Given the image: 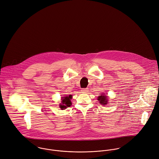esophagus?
<instances>
[{"instance_id": "obj_1", "label": "esophagus", "mask_w": 159, "mask_h": 159, "mask_svg": "<svg viewBox=\"0 0 159 159\" xmlns=\"http://www.w3.org/2000/svg\"><path fill=\"white\" fill-rule=\"evenodd\" d=\"M88 89H82V90H81V91L83 92V93H87V92H88Z\"/></svg>"}]
</instances>
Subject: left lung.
<instances>
[{
    "label": "left lung",
    "mask_w": 159,
    "mask_h": 159,
    "mask_svg": "<svg viewBox=\"0 0 159 159\" xmlns=\"http://www.w3.org/2000/svg\"><path fill=\"white\" fill-rule=\"evenodd\" d=\"M101 95L100 96H98V102H100V103L101 105H106L108 104V97L105 95V94H100Z\"/></svg>",
    "instance_id": "8db88e82"
}]
</instances>
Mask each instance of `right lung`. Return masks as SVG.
<instances>
[{"label":"right lung","instance_id":"right-lung-1","mask_svg":"<svg viewBox=\"0 0 159 159\" xmlns=\"http://www.w3.org/2000/svg\"><path fill=\"white\" fill-rule=\"evenodd\" d=\"M61 103L59 105V107L61 108V110H64L67 108V107H70L72 105V103L70 102V100L72 99V95H70L69 96H66V97H61Z\"/></svg>","mask_w":159,"mask_h":159}]
</instances>
